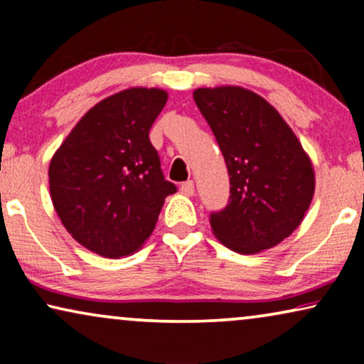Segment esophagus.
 <instances>
[{
  "mask_svg": "<svg viewBox=\"0 0 364 364\" xmlns=\"http://www.w3.org/2000/svg\"><path fill=\"white\" fill-rule=\"evenodd\" d=\"M181 192L183 193V196L192 197V196H193V192H196V187H193V182H192V181L183 182L182 186H181Z\"/></svg>",
  "mask_w": 364,
  "mask_h": 364,
  "instance_id": "esophagus-1",
  "label": "esophagus"
}]
</instances>
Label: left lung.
I'll list each match as a JSON object with an SVG mask.
<instances>
[{
	"label": "left lung",
	"instance_id": "8db88e82",
	"mask_svg": "<svg viewBox=\"0 0 364 364\" xmlns=\"http://www.w3.org/2000/svg\"><path fill=\"white\" fill-rule=\"evenodd\" d=\"M230 176V200L210 215L213 235L237 253L273 248L300 225L315 193V171L275 107L240 86L198 87Z\"/></svg>",
	"mask_w": 364,
	"mask_h": 364
}]
</instances>
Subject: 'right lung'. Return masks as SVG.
<instances>
[{
    "label": "right lung",
    "instance_id": "obj_1",
    "mask_svg": "<svg viewBox=\"0 0 364 364\" xmlns=\"http://www.w3.org/2000/svg\"><path fill=\"white\" fill-rule=\"evenodd\" d=\"M157 87H129L84 114L49 164V192L58 217L76 242L119 258L141 248L164 200L177 191L164 178L149 139L167 102Z\"/></svg>",
    "mask_w": 364,
    "mask_h": 364
}]
</instances>
